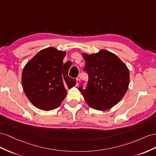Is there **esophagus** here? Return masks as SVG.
Here are the masks:
<instances>
[{"mask_svg":"<svg viewBox=\"0 0 156 156\" xmlns=\"http://www.w3.org/2000/svg\"><path fill=\"white\" fill-rule=\"evenodd\" d=\"M76 86H78L80 82V80L79 78H76Z\"/></svg>","mask_w":156,"mask_h":156,"instance_id":"esophagus-1","label":"esophagus"}]
</instances>
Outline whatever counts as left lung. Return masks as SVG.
Returning a JSON list of instances; mask_svg holds the SVG:
<instances>
[{"instance_id": "1", "label": "left lung", "mask_w": 156, "mask_h": 156, "mask_svg": "<svg viewBox=\"0 0 156 156\" xmlns=\"http://www.w3.org/2000/svg\"><path fill=\"white\" fill-rule=\"evenodd\" d=\"M89 76L85 90H79L91 108L100 111L112 108L122 99L129 84V70L114 53L106 50L88 54L83 52Z\"/></svg>"}]
</instances>
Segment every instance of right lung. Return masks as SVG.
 <instances>
[{"mask_svg": "<svg viewBox=\"0 0 156 156\" xmlns=\"http://www.w3.org/2000/svg\"><path fill=\"white\" fill-rule=\"evenodd\" d=\"M66 51L49 47L38 51L25 65L21 83L25 94L35 107L51 110L59 106L67 92L76 85L70 67L63 65Z\"/></svg>", "mask_w": 156, "mask_h": 156, "instance_id": "1", "label": "right lung"}]
</instances>
